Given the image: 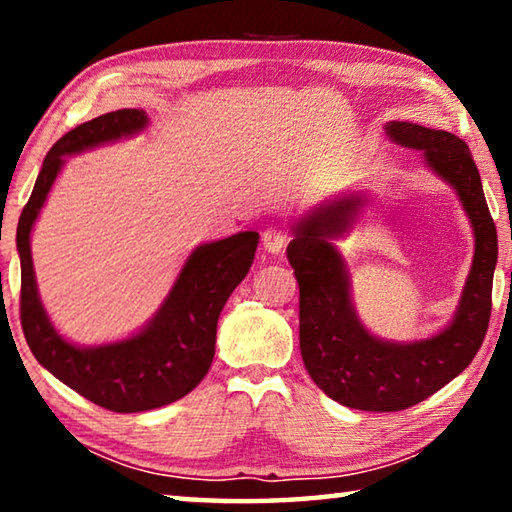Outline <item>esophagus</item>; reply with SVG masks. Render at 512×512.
<instances>
[{
    "instance_id": "obj_1",
    "label": "esophagus",
    "mask_w": 512,
    "mask_h": 512,
    "mask_svg": "<svg viewBox=\"0 0 512 512\" xmlns=\"http://www.w3.org/2000/svg\"><path fill=\"white\" fill-rule=\"evenodd\" d=\"M262 241H264V248L268 250V253L275 255V253H282V250L287 248L289 235L282 228H266L262 235Z\"/></svg>"
}]
</instances>
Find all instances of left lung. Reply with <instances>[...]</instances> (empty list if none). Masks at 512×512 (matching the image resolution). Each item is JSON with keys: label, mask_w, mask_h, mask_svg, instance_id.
Instances as JSON below:
<instances>
[{"label": "left lung", "mask_w": 512, "mask_h": 512, "mask_svg": "<svg viewBox=\"0 0 512 512\" xmlns=\"http://www.w3.org/2000/svg\"><path fill=\"white\" fill-rule=\"evenodd\" d=\"M393 142L422 151L429 167L456 189L474 228V259L456 316L424 341L375 339L350 302L348 268L332 239L343 237L366 203L339 198L293 225L287 248L300 287V354L309 377L334 402L359 411H402L427 400L470 366L485 339L497 266V228L479 169L463 140L447 131L391 121Z\"/></svg>", "instance_id": "8db88e82"}]
</instances>
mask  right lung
Masks as SVG:
<instances>
[{
    "label": "right lung",
    "instance_id": "right-lung-1",
    "mask_svg": "<svg viewBox=\"0 0 512 512\" xmlns=\"http://www.w3.org/2000/svg\"><path fill=\"white\" fill-rule=\"evenodd\" d=\"M149 124L144 110L106 112L76 126L51 146L29 203L17 223V253L22 266L20 320L24 339L42 366L85 400L115 413H140L171 404L201 384L214 359L216 323L230 293L244 280L255 259L257 232L198 246L180 271L162 307L131 339L79 348L60 336L42 307L31 259V230L65 155L140 133Z\"/></svg>",
    "mask_w": 512,
    "mask_h": 512
}]
</instances>
